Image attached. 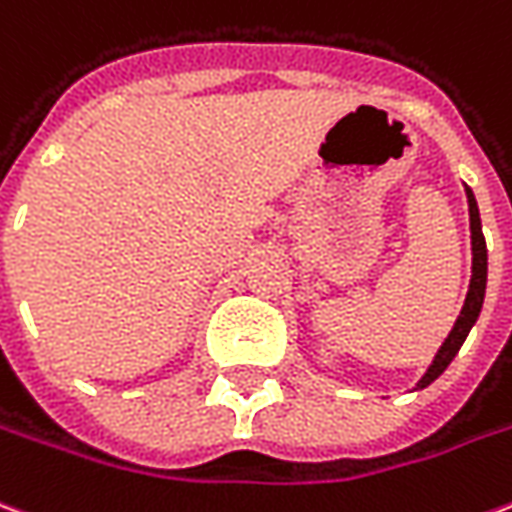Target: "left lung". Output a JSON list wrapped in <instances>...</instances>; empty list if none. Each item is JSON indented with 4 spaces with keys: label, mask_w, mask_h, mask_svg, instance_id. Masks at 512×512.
<instances>
[{
    "label": "left lung",
    "mask_w": 512,
    "mask_h": 512,
    "mask_svg": "<svg viewBox=\"0 0 512 512\" xmlns=\"http://www.w3.org/2000/svg\"><path fill=\"white\" fill-rule=\"evenodd\" d=\"M467 206H470V233H473V279H470V290H467L464 306L462 311H459V319L454 322V330L448 333V338L443 341L438 354H435V360H432V365L427 368V373H424L419 384H416L419 389L432 384V381L451 365V360L456 357V351L462 349L467 333H470L475 322H478V314H481L483 306V295H486V271H489V263H486V239H483L481 214H478V204H475V195L470 187H467Z\"/></svg>",
    "instance_id": "8db88e82"
}]
</instances>
